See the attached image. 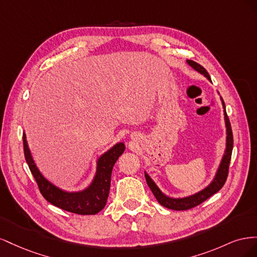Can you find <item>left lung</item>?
<instances>
[{
  "label": "left lung",
  "instance_id": "obj_1",
  "mask_svg": "<svg viewBox=\"0 0 257 257\" xmlns=\"http://www.w3.org/2000/svg\"><path fill=\"white\" fill-rule=\"evenodd\" d=\"M186 62H188V64L195 69V71L199 72L200 74H203L205 77H207L210 81H211L208 72L200 64L196 63V62H194L192 60H188ZM222 103H223V107L225 109V104L223 102V99H222ZM224 116H225V124H226V133H227L226 150H225V154L222 159L220 167H219V169H217L215 178L213 179V181L207 186L206 189H204L203 191L194 194V195L189 196V197L170 198V197L164 195V194H163L161 192V190L158 188L157 184L153 182V180L149 177V175L145 173L146 181H147L148 185H149V188L152 191L153 195L155 196V198L158 199V201L162 206H164L165 208L172 209V210H179V211H180V210L192 209L194 207L200 205L201 203H204L206 199L211 197L213 194L219 192L223 188V185L225 184V182H226V179L228 176V168H229V163H230V159H231L232 146H234V138H232L230 122H229V119L227 116V113L225 110H224Z\"/></svg>",
  "mask_w": 257,
  "mask_h": 257
}]
</instances>
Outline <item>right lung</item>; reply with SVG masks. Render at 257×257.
<instances>
[{
	"label": "right lung",
	"instance_id": "obj_1",
	"mask_svg": "<svg viewBox=\"0 0 257 257\" xmlns=\"http://www.w3.org/2000/svg\"><path fill=\"white\" fill-rule=\"evenodd\" d=\"M124 149L125 146L120 143L105 152L97 161L96 175L89 188L81 192L68 193L60 190L43 177L31 155L26 134H23V151H25L26 161L42 195L53 206L81 215L96 214L105 207L110 189L112 168L116 160L124 152Z\"/></svg>",
	"mask_w": 257,
	"mask_h": 257
}]
</instances>
